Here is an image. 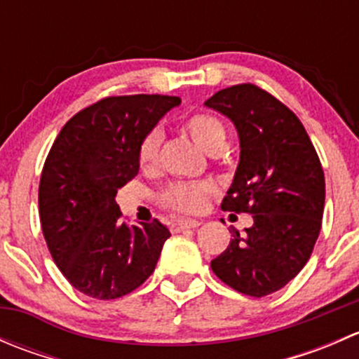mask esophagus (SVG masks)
I'll return each mask as SVG.
<instances>
[{"instance_id": "34e87169", "label": "esophagus", "mask_w": 359, "mask_h": 359, "mask_svg": "<svg viewBox=\"0 0 359 359\" xmlns=\"http://www.w3.org/2000/svg\"><path fill=\"white\" fill-rule=\"evenodd\" d=\"M198 226H201V222H198V220H175L172 224V231L173 233H179V231L184 229H194Z\"/></svg>"}]
</instances>
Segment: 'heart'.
Masks as SVG:
<instances>
[{"label":"heart","mask_w":359,"mask_h":359,"mask_svg":"<svg viewBox=\"0 0 359 359\" xmlns=\"http://www.w3.org/2000/svg\"><path fill=\"white\" fill-rule=\"evenodd\" d=\"M182 128L189 133L191 139L205 149L206 153H219L227 140L226 126L222 119L213 112L200 111L184 118ZM163 135L159 130H151L140 140L139 165L144 172H153L159 163ZM215 194L212 182H177L166 187L161 193V203L166 208L179 213H200L206 201Z\"/></svg>","instance_id":"b5f03b06"}]
</instances>
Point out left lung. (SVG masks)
Segmentation results:
<instances>
[{
  "label": "left lung",
  "mask_w": 359,
  "mask_h": 359,
  "mask_svg": "<svg viewBox=\"0 0 359 359\" xmlns=\"http://www.w3.org/2000/svg\"><path fill=\"white\" fill-rule=\"evenodd\" d=\"M205 104L226 114L240 135V165L220 206L253 215L247 234L233 229L212 271L236 292L266 297L300 273L320 236L321 161L295 112L260 86H229Z\"/></svg>",
  "instance_id": "left-lung-1"
}]
</instances>
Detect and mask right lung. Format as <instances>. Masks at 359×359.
<instances>
[{
	"instance_id": "1",
	"label": "right lung",
	"mask_w": 359,
	"mask_h": 359,
	"mask_svg": "<svg viewBox=\"0 0 359 359\" xmlns=\"http://www.w3.org/2000/svg\"><path fill=\"white\" fill-rule=\"evenodd\" d=\"M179 97L116 95L62 126L39 179V220L53 262L76 290L112 300L153 274L170 231L154 219L121 222L119 187L139 173L140 140Z\"/></svg>"
}]
</instances>
